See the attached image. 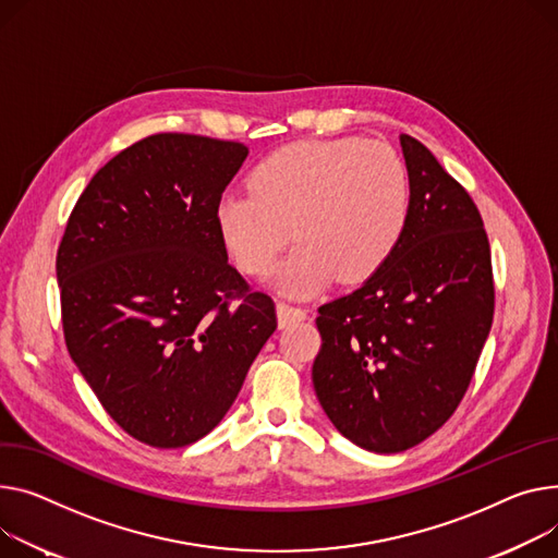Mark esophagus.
<instances>
[{"mask_svg":"<svg viewBox=\"0 0 558 558\" xmlns=\"http://www.w3.org/2000/svg\"><path fill=\"white\" fill-rule=\"evenodd\" d=\"M276 312H278V325H280V327H289L291 323H299V320H305V318H307V312H305V310L293 307V305H289V303H278Z\"/></svg>","mask_w":558,"mask_h":558,"instance_id":"1","label":"esophagus"}]
</instances>
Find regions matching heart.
<instances>
[{"instance_id":"1","label":"heart","mask_w":558,"mask_h":558,"mask_svg":"<svg viewBox=\"0 0 558 558\" xmlns=\"http://www.w3.org/2000/svg\"><path fill=\"white\" fill-rule=\"evenodd\" d=\"M248 191L217 202L219 238L244 274L265 276L293 235L299 246L276 287L301 299L333 278L341 284L373 278L397 251L411 215L403 159L361 136L284 145L253 168Z\"/></svg>"}]
</instances>
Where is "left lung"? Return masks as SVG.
<instances>
[{
    "label": "left lung",
    "mask_w": 558,
    "mask_h": 558,
    "mask_svg": "<svg viewBox=\"0 0 558 558\" xmlns=\"http://www.w3.org/2000/svg\"><path fill=\"white\" fill-rule=\"evenodd\" d=\"M411 215L388 263L318 307L312 367L329 422L373 453L430 437L462 401L494 320L482 217L426 145L401 134Z\"/></svg>",
    "instance_id": "8db88e82"
}]
</instances>
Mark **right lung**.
<instances>
[{
	"mask_svg": "<svg viewBox=\"0 0 558 558\" xmlns=\"http://www.w3.org/2000/svg\"><path fill=\"white\" fill-rule=\"evenodd\" d=\"M246 155L197 134L141 138L92 177L58 248L66 350L107 415L157 449L221 422L278 327L215 225Z\"/></svg>",
	"mask_w": 558,
	"mask_h": 558,
	"instance_id": "obj_1",
	"label": "right lung"
}]
</instances>
